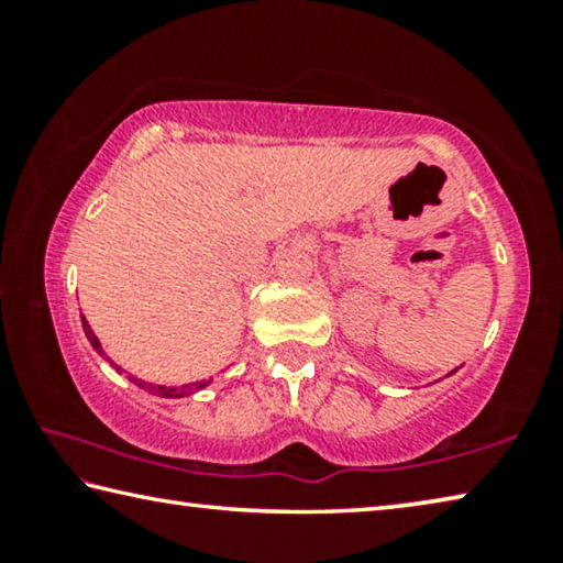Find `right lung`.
Segmentation results:
<instances>
[{
	"mask_svg": "<svg viewBox=\"0 0 563 563\" xmlns=\"http://www.w3.org/2000/svg\"><path fill=\"white\" fill-rule=\"evenodd\" d=\"M81 325H84V332H87V338H89V342L93 345V350H99L101 355H103V350H101V345H99V340H97V335H93V330L89 328V322L81 318ZM117 369H121V367H117ZM131 383H136L141 389H148V393H154V395H161V397H184V395H188V393H194V389H201V387H206L208 383H196V385H184V387H156V385H148V383H141V379H136V377H129Z\"/></svg>",
	"mask_w": 563,
	"mask_h": 563,
	"instance_id": "1",
	"label": "right lung"
}]
</instances>
